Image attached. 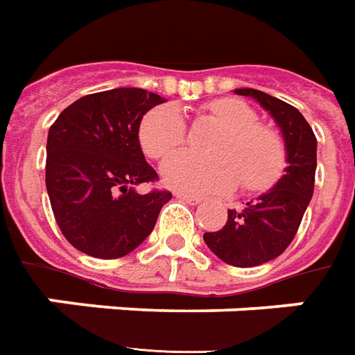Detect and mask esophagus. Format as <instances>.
Masks as SVG:
<instances>
[{
  "label": "esophagus",
  "mask_w": 355,
  "mask_h": 355,
  "mask_svg": "<svg viewBox=\"0 0 355 355\" xmlns=\"http://www.w3.org/2000/svg\"><path fill=\"white\" fill-rule=\"evenodd\" d=\"M178 200H182V202L190 203V205H198V203H202V198H198V196H192V194H182V192H177L175 194Z\"/></svg>",
  "instance_id": "esophagus-1"
}]
</instances>
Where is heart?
<instances>
[{"instance_id":"1","label":"heart","mask_w":355,"mask_h":355,"mask_svg":"<svg viewBox=\"0 0 355 355\" xmlns=\"http://www.w3.org/2000/svg\"><path fill=\"white\" fill-rule=\"evenodd\" d=\"M198 115L209 119L220 130L207 144L213 155L178 152L186 140V123L173 105L148 111L138 126V140L152 159L161 165L163 182L186 194H213L229 190L240 180L246 192L265 190L281 177L284 144L277 130L257 123V113L236 98H219L203 103Z\"/></svg>"}]
</instances>
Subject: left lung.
I'll list each match as a JSON object with an SVG mask.
<instances>
[{"label":"left lung","mask_w":355,"mask_h":355,"mask_svg":"<svg viewBox=\"0 0 355 355\" xmlns=\"http://www.w3.org/2000/svg\"><path fill=\"white\" fill-rule=\"evenodd\" d=\"M254 98L279 125L286 169L279 182L240 209H229L225 227L205 232L203 240L219 259L232 267L267 263L290 246L313 196L317 138L304 115L286 101L254 88L234 90Z\"/></svg>","instance_id":"obj_1"}]
</instances>
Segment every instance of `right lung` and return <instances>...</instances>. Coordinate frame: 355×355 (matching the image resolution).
<instances>
[{
  "label": "right lung",
  "mask_w": 355,
  "mask_h": 355,
  "mask_svg": "<svg viewBox=\"0 0 355 355\" xmlns=\"http://www.w3.org/2000/svg\"><path fill=\"white\" fill-rule=\"evenodd\" d=\"M163 98L142 88L84 96L49 126L46 188L63 236L76 250L117 259L142 244L173 194H138L157 180L138 140L142 117Z\"/></svg>",
  "instance_id": "1"
}]
</instances>
